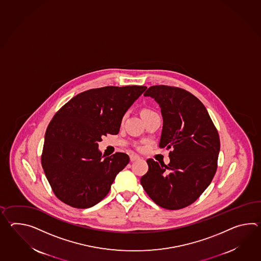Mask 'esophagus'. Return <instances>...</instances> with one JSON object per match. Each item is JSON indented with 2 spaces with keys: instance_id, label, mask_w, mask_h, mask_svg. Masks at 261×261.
Returning a JSON list of instances; mask_svg holds the SVG:
<instances>
[{
  "instance_id": "1",
  "label": "esophagus",
  "mask_w": 261,
  "mask_h": 261,
  "mask_svg": "<svg viewBox=\"0 0 261 261\" xmlns=\"http://www.w3.org/2000/svg\"><path fill=\"white\" fill-rule=\"evenodd\" d=\"M140 157L139 155H137V154H130V161L131 162H134V161H137V160H139Z\"/></svg>"
}]
</instances>
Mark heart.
Segmentation results:
<instances>
[{"mask_svg":"<svg viewBox=\"0 0 261 261\" xmlns=\"http://www.w3.org/2000/svg\"><path fill=\"white\" fill-rule=\"evenodd\" d=\"M151 113H154V112L152 110H148V109H144V110L141 111L142 116H146V115H149V114H151Z\"/></svg>","mask_w":261,"mask_h":261,"instance_id":"b5f03b06","label":"heart"}]
</instances>
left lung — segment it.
Returning <instances> with one entry per match:
<instances>
[{
    "mask_svg": "<svg viewBox=\"0 0 261 261\" xmlns=\"http://www.w3.org/2000/svg\"><path fill=\"white\" fill-rule=\"evenodd\" d=\"M145 96L161 108L163 129L159 146L171 149L168 165L148 159L140 182L149 197L167 210L195 202L214 179L220 151L219 135L204 105L180 88L155 85Z\"/></svg>",
    "mask_w": 261,
    "mask_h": 261,
    "instance_id": "obj_1",
    "label": "left lung"
}]
</instances>
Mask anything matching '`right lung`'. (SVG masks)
Wrapping results in <instances>:
<instances>
[{
	"mask_svg": "<svg viewBox=\"0 0 261 261\" xmlns=\"http://www.w3.org/2000/svg\"><path fill=\"white\" fill-rule=\"evenodd\" d=\"M146 86L91 89L79 93L56 112L45 135L41 163L61 201L77 208L93 207L110 192L129 156L105 157L98 142L117 135L122 117Z\"/></svg>",
	"mask_w": 261,
	"mask_h": 261,
	"instance_id": "obj_1",
	"label": "right lung"
}]
</instances>
